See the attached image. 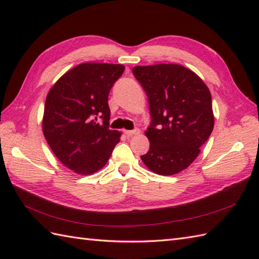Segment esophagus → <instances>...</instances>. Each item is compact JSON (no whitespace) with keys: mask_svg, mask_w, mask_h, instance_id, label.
<instances>
[{"mask_svg":"<svg viewBox=\"0 0 259 259\" xmlns=\"http://www.w3.org/2000/svg\"><path fill=\"white\" fill-rule=\"evenodd\" d=\"M140 133V130L138 128H136L134 130H124V135L131 137V136H135V135H138Z\"/></svg>","mask_w":259,"mask_h":259,"instance_id":"34e87169","label":"esophagus"}]
</instances>
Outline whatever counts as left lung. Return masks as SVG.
Wrapping results in <instances>:
<instances>
[{"instance_id": "1", "label": "left lung", "mask_w": 259, "mask_h": 259, "mask_svg": "<svg viewBox=\"0 0 259 259\" xmlns=\"http://www.w3.org/2000/svg\"><path fill=\"white\" fill-rule=\"evenodd\" d=\"M133 73L146 92L151 117L146 131L150 148L142 161L158 175L178 174L212 133L210 92L199 76L178 64L135 67Z\"/></svg>"}]
</instances>
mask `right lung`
Returning <instances> with one entry per match:
<instances>
[{
  "mask_svg": "<svg viewBox=\"0 0 259 259\" xmlns=\"http://www.w3.org/2000/svg\"><path fill=\"white\" fill-rule=\"evenodd\" d=\"M121 64L82 63L49 91L43 134L54 155L74 172L91 175L109 160L120 133L109 129L108 97Z\"/></svg>",
  "mask_w": 259,
  "mask_h": 259,
  "instance_id": "1",
  "label": "right lung"
}]
</instances>
